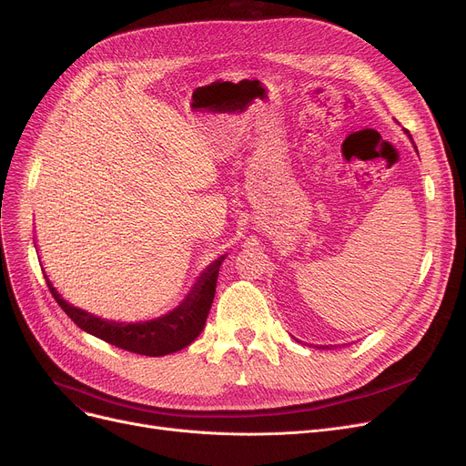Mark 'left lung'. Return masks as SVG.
<instances>
[{"label":"left lung","instance_id":"1","mask_svg":"<svg viewBox=\"0 0 466 466\" xmlns=\"http://www.w3.org/2000/svg\"><path fill=\"white\" fill-rule=\"evenodd\" d=\"M406 134H408V132H406ZM408 136H410V134H408ZM410 139H411V136H410ZM413 147H415V145H413ZM415 151H418V147H415ZM325 348H329V346H323V350H325Z\"/></svg>","mask_w":466,"mask_h":466}]
</instances>
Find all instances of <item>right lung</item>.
<instances>
[{"instance_id": "add662e5", "label": "right lung", "mask_w": 466, "mask_h": 466, "mask_svg": "<svg viewBox=\"0 0 466 466\" xmlns=\"http://www.w3.org/2000/svg\"><path fill=\"white\" fill-rule=\"evenodd\" d=\"M225 257L227 255H220L206 268L177 308L157 317V319L139 323L109 321L81 308H76L62 299L56 287H53V283L48 281L46 274L45 279L48 290L53 292L55 300L81 330L100 338L120 350L147 357H164L187 348L202 332L215 297L218 268L223 264Z\"/></svg>"}]
</instances>
